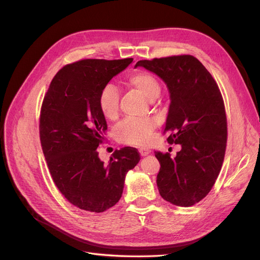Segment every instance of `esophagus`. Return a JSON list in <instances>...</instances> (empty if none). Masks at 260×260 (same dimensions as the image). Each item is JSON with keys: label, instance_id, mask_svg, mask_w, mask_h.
<instances>
[{"label": "esophagus", "instance_id": "34e87169", "mask_svg": "<svg viewBox=\"0 0 260 260\" xmlns=\"http://www.w3.org/2000/svg\"><path fill=\"white\" fill-rule=\"evenodd\" d=\"M139 152H140L141 156H146L147 154L151 153V149H148V148H140Z\"/></svg>", "mask_w": 260, "mask_h": 260}]
</instances>
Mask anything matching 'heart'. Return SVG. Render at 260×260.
Segmentation results:
<instances>
[{
    "mask_svg": "<svg viewBox=\"0 0 260 260\" xmlns=\"http://www.w3.org/2000/svg\"><path fill=\"white\" fill-rule=\"evenodd\" d=\"M130 88L137 90L148 100H155L160 93V84L157 78L145 70H137L125 80ZM120 96L118 89L113 83H107L102 88L99 95V108L107 119H115L119 113ZM156 123L153 119H125L118 124L115 130L116 139L120 143L128 145L144 146L152 141Z\"/></svg>",
    "mask_w": 260,
    "mask_h": 260,
    "instance_id": "heart-1",
    "label": "heart"
}]
</instances>
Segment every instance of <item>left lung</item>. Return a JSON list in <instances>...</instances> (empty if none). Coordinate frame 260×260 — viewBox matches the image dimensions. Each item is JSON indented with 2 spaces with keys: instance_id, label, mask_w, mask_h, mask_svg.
<instances>
[{
  "instance_id": "obj_1",
  "label": "left lung",
  "mask_w": 260,
  "mask_h": 260,
  "mask_svg": "<svg viewBox=\"0 0 260 260\" xmlns=\"http://www.w3.org/2000/svg\"><path fill=\"white\" fill-rule=\"evenodd\" d=\"M167 84L170 105L164 135L182 148L175 157L155 152L160 164L157 186L161 198L188 207L214 186L224 159L228 123L223 99L216 80L192 55L139 60Z\"/></svg>"
}]
</instances>
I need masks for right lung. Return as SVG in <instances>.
I'll return each instance as SVG.
<instances>
[{
  "label": "right lung",
  "mask_w": 260,
  "mask_h": 260,
  "mask_svg": "<svg viewBox=\"0 0 260 260\" xmlns=\"http://www.w3.org/2000/svg\"><path fill=\"white\" fill-rule=\"evenodd\" d=\"M133 58L81 59L54 76L40 112V141L55 185L76 207L103 212L120 200L127 172L140 161L135 147L116 149L107 164L99 145L107 129L99 108L102 88Z\"/></svg>",
  "instance_id": "obj_1"
}]
</instances>
